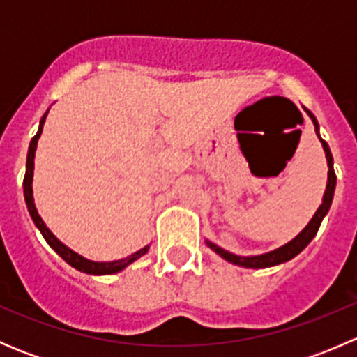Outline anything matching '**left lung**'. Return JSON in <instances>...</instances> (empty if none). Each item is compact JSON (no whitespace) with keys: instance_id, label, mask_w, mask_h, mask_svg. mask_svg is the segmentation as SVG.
Returning <instances> with one entry per match:
<instances>
[{"instance_id":"1","label":"left lung","mask_w":357,"mask_h":357,"mask_svg":"<svg viewBox=\"0 0 357 357\" xmlns=\"http://www.w3.org/2000/svg\"><path fill=\"white\" fill-rule=\"evenodd\" d=\"M305 112H307L309 117L312 119V124H314L316 135L319 136L318 121H316L314 115H312L307 109H305ZM319 139H321V138H319ZM321 145H323V150H325V153H326V162H328V183H326L325 195H323V204L319 205V208L316 211V214L312 215V219L309 221V225L305 226V228L302 229V231L298 233V235L295 236L291 242L287 243V245L276 248V250L268 252V254L254 255V257H242V255L229 254V252L222 250V248H219L218 245H214V243H211V242H207V245L211 247L212 250L215 252V254H219L222 259H226L228 262H233V264H236V266H243V268H254V269L269 268V266L282 264V262L290 261V259H294L295 255L301 254V252L309 245V242L314 238L316 233H318L319 225H321L323 218H325L326 212H328V208H330V205H332L335 185H337V176H335V171H333V157H332V152H330V149H328V143H326L325 139H321Z\"/></svg>"}]
</instances>
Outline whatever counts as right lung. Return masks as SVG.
<instances>
[{"label":"right lung","instance_id":"obj_1","mask_svg":"<svg viewBox=\"0 0 357 357\" xmlns=\"http://www.w3.org/2000/svg\"><path fill=\"white\" fill-rule=\"evenodd\" d=\"M46 115H48V112H46L45 115H43L41 119V124H39V129H38V135L32 138L31 145H29V153H27V171H25V178H24V195H25V204H27V208H29V214H31L32 221H34V225L38 226L39 231H41V235L45 236V240L48 242V245L53 248V250L56 252V254L60 255V257L63 259V261L67 262V264H70L72 268L79 269V271L82 273H88V275H114V273H119L122 271V269L126 268V266L131 264L132 261H136L138 257H142V255H145L146 252H149L150 245L143 247L142 250L135 252L132 255H129V257L126 259H121V261H112V262H95V261H89V259H84L82 255L75 254L74 250H70L67 245H63L62 242H60L59 238H56L55 235H53L52 231H50L48 228H46V225L43 222L41 215L38 214V211H36V205H34V199H32V174H34V153H36V146H38V139L39 136H41L43 132V124H45L46 121Z\"/></svg>","mask_w":357,"mask_h":357}]
</instances>
